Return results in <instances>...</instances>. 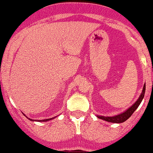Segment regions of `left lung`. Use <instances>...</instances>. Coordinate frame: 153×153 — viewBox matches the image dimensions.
<instances>
[{"label": "left lung", "instance_id": "left-lung-1", "mask_svg": "<svg viewBox=\"0 0 153 153\" xmlns=\"http://www.w3.org/2000/svg\"><path fill=\"white\" fill-rule=\"evenodd\" d=\"M145 90H146V85L144 84L143 88V90H142L141 94L140 95L139 98L137 99V100L131 105V107L128 108L126 111L121 113L120 114H117V115L112 116V117H105V116H100L97 115L98 118L101 119V120H104L107 122H111V123H123V122L126 121L127 119L129 118L131 116V114L134 113V111H135L137 108V107L139 106V105L141 102L142 100H143V97H144L145 94Z\"/></svg>", "mask_w": 153, "mask_h": 153}]
</instances>
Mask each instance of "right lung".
Wrapping results in <instances>:
<instances>
[{"label": "right lung", "instance_id": "add662e5", "mask_svg": "<svg viewBox=\"0 0 153 153\" xmlns=\"http://www.w3.org/2000/svg\"><path fill=\"white\" fill-rule=\"evenodd\" d=\"M24 115H25V114H24ZM26 117H27V116H26ZM27 118H28V117H27ZM53 118H55V117H52V118H49V119H46V120H32V119H30V118H28L29 120H32V121H39V122H46V121H48V120H52V119H53Z\"/></svg>", "mask_w": 153, "mask_h": 153}]
</instances>
